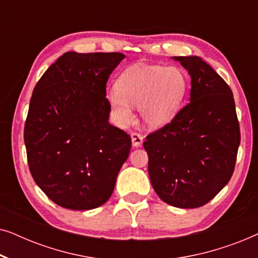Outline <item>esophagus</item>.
<instances>
[{
  "mask_svg": "<svg viewBox=\"0 0 258 258\" xmlns=\"http://www.w3.org/2000/svg\"><path fill=\"white\" fill-rule=\"evenodd\" d=\"M132 143H133V147H141L143 143V137L141 134H137V133H133L132 134Z\"/></svg>",
  "mask_w": 258,
  "mask_h": 258,
  "instance_id": "34e87169",
  "label": "esophagus"
}]
</instances>
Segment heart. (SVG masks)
<instances>
[{"instance_id":"1","label":"heart","mask_w":258,"mask_h":258,"mask_svg":"<svg viewBox=\"0 0 258 258\" xmlns=\"http://www.w3.org/2000/svg\"><path fill=\"white\" fill-rule=\"evenodd\" d=\"M188 81L177 67L135 64L126 68L117 86L105 97L121 124L132 121V105H139L141 118L149 126L164 125L177 114L185 96Z\"/></svg>"}]
</instances>
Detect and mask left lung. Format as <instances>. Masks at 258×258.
Segmentation results:
<instances>
[{"mask_svg":"<svg viewBox=\"0 0 258 258\" xmlns=\"http://www.w3.org/2000/svg\"><path fill=\"white\" fill-rule=\"evenodd\" d=\"M191 77L190 102L146 139L150 182L163 202L192 209L231 178L241 142L232 91L199 56H174Z\"/></svg>","mask_w":258,"mask_h":258,"instance_id":"1","label":"left lung"}]
</instances>
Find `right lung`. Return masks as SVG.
Here are the masks:
<instances>
[{"mask_svg": "<svg viewBox=\"0 0 258 258\" xmlns=\"http://www.w3.org/2000/svg\"><path fill=\"white\" fill-rule=\"evenodd\" d=\"M125 56L68 51L34 88L26 125L34 181L59 207L90 210L114 191L132 139L109 123L105 84Z\"/></svg>", "mask_w": 258, "mask_h": 258, "instance_id": "right-lung-1", "label": "right lung"}]
</instances>
